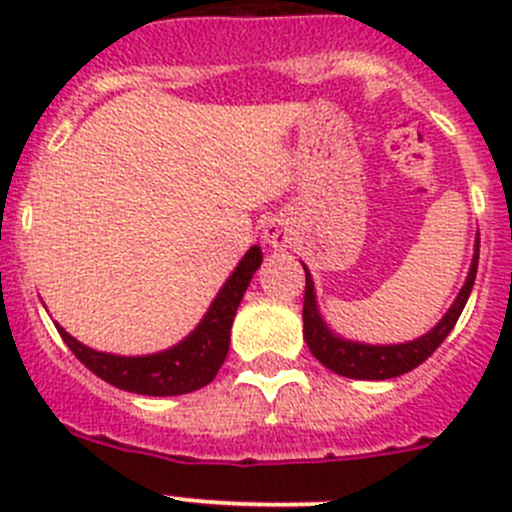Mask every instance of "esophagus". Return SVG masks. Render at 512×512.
Returning a JSON list of instances; mask_svg holds the SVG:
<instances>
[{"instance_id": "34e87169", "label": "esophagus", "mask_w": 512, "mask_h": 512, "mask_svg": "<svg viewBox=\"0 0 512 512\" xmlns=\"http://www.w3.org/2000/svg\"><path fill=\"white\" fill-rule=\"evenodd\" d=\"M265 240L270 242L272 247H277V250H282V247H289L292 245V227H289L285 220H272L270 225L265 227Z\"/></svg>"}]
</instances>
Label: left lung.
I'll return each instance as SVG.
<instances>
[{"label": "left lung", "instance_id": "8db88e82", "mask_svg": "<svg viewBox=\"0 0 512 512\" xmlns=\"http://www.w3.org/2000/svg\"><path fill=\"white\" fill-rule=\"evenodd\" d=\"M480 247V240H478ZM476 270H478V252L473 257L471 272H468V280L458 292L456 302L451 304V309L446 312V317L436 324L428 334H423L421 339L406 344H394V347H371V344H356V342H344V339L334 337L327 327H324L322 317L317 312V302H314V285L312 277H309L307 267H304V304H302V319H304V339H307L309 352L317 356L327 369H332L334 374L347 376V379H369V381H381V379H394V376L406 374V371L416 369L418 364L428 359L438 347L443 344V339L451 334V329L456 327L458 317H461L463 307H466L468 297H471L473 282H476Z\"/></svg>", "mask_w": 512, "mask_h": 512}]
</instances>
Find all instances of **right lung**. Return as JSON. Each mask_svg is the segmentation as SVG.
I'll use <instances>...</instances> for the list:
<instances>
[{"mask_svg":"<svg viewBox=\"0 0 512 512\" xmlns=\"http://www.w3.org/2000/svg\"><path fill=\"white\" fill-rule=\"evenodd\" d=\"M260 262L262 250L260 247H250L247 255L240 260V265H237V270L230 275V280L220 289L215 302L210 304L208 314L198 324V329L185 342L168 349V352L151 356L103 354L76 342L59 324H56V329H59L66 347L76 354V359L111 386L146 396L190 394V391L208 386L220 371V366H223L227 347H230L232 319H235L242 294H245Z\"/></svg>","mask_w":512,"mask_h":512,"instance_id":"add662e5","label":"right lung"}]
</instances>
